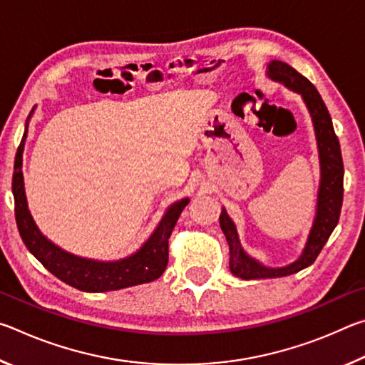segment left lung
Instances as JSON below:
<instances>
[{
    "instance_id": "8db88e82",
    "label": "left lung",
    "mask_w": 365,
    "mask_h": 365,
    "mask_svg": "<svg viewBox=\"0 0 365 365\" xmlns=\"http://www.w3.org/2000/svg\"><path fill=\"white\" fill-rule=\"evenodd\" d=\"M269 77L275 82L287 85L289 90L296 91L302 96L309 113L312 115L314 128H316L319 156H320V188H319V200H317V215L314 220V225L309 233L306 248L302 251L298 261L280 269L264 267L255 259L250 257L243 251L240 245L237 228L232 219L228 217L225 209H222L220 214V227L222 232L225 233V238L230 248V270L233 275L240 277L243 280H256V279H275V277L292 275L306 269L316 261L320 251L330 238L331 232L335 230L338 224L339 212H341L343 205V158L341 150H339V141L335 130H333L331 117L329 114L325 103L320 98L319 91L316 90L309 80L301 76L298 71H294L292 66L282 61H272L269 64Z\"/></svg>"
}]
</instances>
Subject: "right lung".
<instances>
[{"label":"right lung","instance_id":"1","mask_svg":"<svg viewBox=\"0 0 365 365\" xmlns=\"http://www.w3.org/2000/svg\"><path fill=\"white\" fill-rule=\"evenodd\" d=\"M32 113H30V115H32ZM26 138L27 127L21 145L17 148L14 174H12L14 212L24 245L43 264V267L48 269L54 277H58L67 285L88 293L110 292V289L141 285V283L159 279L164 274L165 267H168L169 238L183 207L188 205L187 197L169 207V211L165 212L150 240L130 257L115 262H100L69 255V252L58 248V246H54L43 237L29 212L22 177V153Z\"/></svg>","mask_w":365,"mask_h":365}]
</instances>
